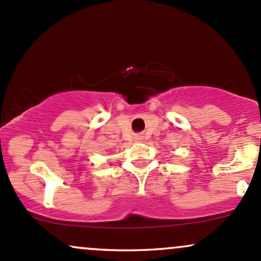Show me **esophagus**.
Returning a JSON list of instances; mask_svg holds the SVG:
<instances>
[{
    "label": "esophagus",
    "instance_id": "obj_1",
    "mask_svg": "<svg viewBox=\"0 0 261 261\" xmlns=\"http://www.w3.org/2000/svg\"><path fill=\"white\" fill-rule=\"evenodd\" d=\"M136 139H138V141H141V139H142V138H141V136H138V137H137Z\"/></svg>",
    "mask_w": 261,
    "mask_h": 261
}]
</instances>
